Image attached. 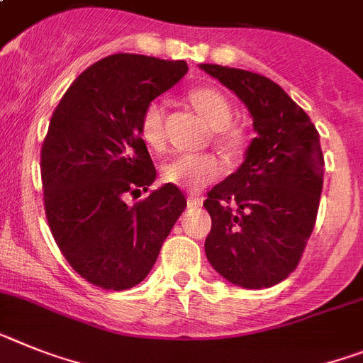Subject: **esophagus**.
<instances>
[{
  "mask_svg": "<svg viewBox=\"0 0 363 363\" xmlns=\"http://www.w3.org/2000/svg\"><path fill=\"white\" fill-rule=\"evenodd\" d=\"M187 206L189 207H200V206H202V198L193 196V194H191V196L187 198Z\"/></svg>",
  "mask_w": 363,
  "mask_h": 363,
  "instance_id": "esophagus-1",
  "label": "esophagus"
}]
</instances>
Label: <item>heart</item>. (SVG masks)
Listing matches in <instances>:
<instances>
[{
  "instance_id": "obj_1",
  "label": "heart",
  "mask_w": 363,
  "mask_h": 363,
  "mask_svg": "<svg viewBox=\"0 0 363 363\" xmlns=\"http://www.w3.org/2000/svg\"><path fill=\"white\" fill-rule=\"evenodd\" d=\"M189 101L194 110L213 126L216 143L224 150L233 152L244 143V132L231 121V104L220 89L200 86L189 93ZM139 134L145 143L154 150L163 147V106L161 102L150 101L141 111ZM222 165L211 154H182L167 161L163 167V179L170 185H178L189 191H200L213 184L220 176Z\"/></svg>"
}]
</instances>
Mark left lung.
<instances>
[{
	"mask_svg": "<svg viewBox=\"0 0 363 363\" xmlns=\"http://www.w3.org/2000/svg\"><path fill=\"white\" fill-rule=\"evenodd\" d=\"M246 104L257 138L242 165L207 193V261L229 283L268 288L297 268L320 207V134L301 106L259 73L200 64Z\"/></svg>",
	"mask_w": 363,
	"mask_h": 363,
	"instance_id": "left-lung-1",
	"label": "left lung"
}]
</instances>
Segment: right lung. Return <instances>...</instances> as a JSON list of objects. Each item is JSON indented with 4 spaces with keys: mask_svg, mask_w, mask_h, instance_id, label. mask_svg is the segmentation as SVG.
<instances>
[{
    "mask_svg": "<svg viewBox=\"0 0 363 363\" xmlns=\"http://www.w3.org/2000/svg\"><path fill=\"white\" fill-rule=\"evenodd\" d=\"M187 69L184 60L117 52L80 73L52 111L40 163L45 216L62 255L95 286L141 283L187 207L170 184L125 202L156 179L141 111Z\"/></svg>",
    "mask_w": 363,
    "mask_h": 363,
    "instance_id": "obj_1",
    "label": "right lung"
}]
</instances>
